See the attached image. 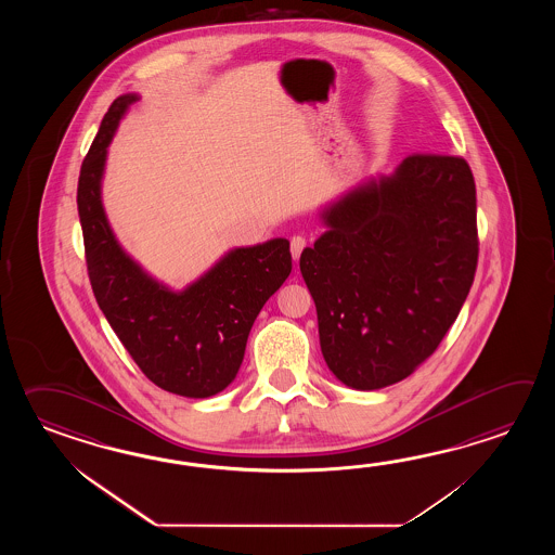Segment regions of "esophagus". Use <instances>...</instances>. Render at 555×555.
I'll return each mask as SVG.
<instances>
[{"label": "esophagus", "mask_w": 555, "mask_h": 555, "mask_svg": "<svg viewBox=\"0 0 555 555\" xmlns=\"http://www.w3.org/2000/svg\"><path fill=\"white\" fill-rule=\"evenodd\" d=\"M307 240L304 236H294L292 237V242H289V248H292V258L295 261L299 260V256H301V251L306 249Z\"/></svg>", "instance_id": "obj_1"}]
</instances>
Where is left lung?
<instances>
[{"mask_svg": "<svg viewBox=\"0 0 555 555\" xmlns=\"http://www.w3.org/2000/svg\"><path fill=\"white\" fill-rule=\"evenodd\" d=\"M299 258L333 375L357 390L409 377L461 313L478 263L476 186L461 156L411 154L323 212Z\"/></svg>", "mask_w": 555, "mask_h": 555, "instance_id": "left-lung-1", "label": "left lung"}]
</instances>
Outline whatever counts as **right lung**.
Here are the masks:
<instances>
[{"label": "right lung", "mask_w": 555, "mask_h": 555, "mask_svg": "<svg viewBox=\"0 0 555 555\" xmlns=\"http://www.w3.org/2000/svg\"><path fill=\"white\" fill-rule=\"evenodd\" d=\"M137 101L134 93L113 101L81 165L77 208L87 272L96 304L142 373L168 392L208 399L236 378L254 321L292 273L289 242L230 249L182 292L144 272L118 246L101 202L106 146Z\"/></svg>", "instance_id": "1"}]
</instances>
